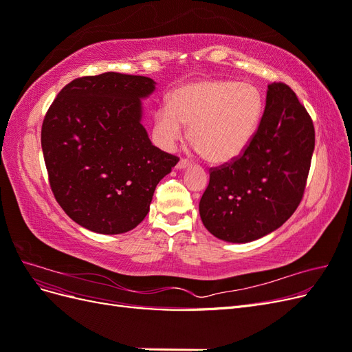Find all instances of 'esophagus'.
I'll return each mask as SVG.
<instances>
[{
  "instance_id": "obj_1",
  "label": "esophagus",
  "mask_w": 352,
  "mask_h": 352,
  "mask_svg": "<svg viewBox=\"0 0 352 352\" xmlns=\"http://www.w3.org/2000/svg\"><path fill=\"white\" fill-rule=\"evenodd\" d=\"M189 166V162H186V160H179V162H177V164H176V168L177 170H184V168H186Z\"/></svg>"
}]
</instances>
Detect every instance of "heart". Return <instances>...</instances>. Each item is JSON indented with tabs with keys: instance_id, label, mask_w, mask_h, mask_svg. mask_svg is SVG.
Segmentation results:
<instances>
[{
	"instance_id": "1",
	"label": "heart",
	"mask_w": 352,
	"mask_h": 352,
	"mask_svg": "<svg viewBox=\"0 0 352 352\" xmlns=\"http://www.w3.org/2000/svg\"><path fill=\"white\" fill-rule=\"evenodd\" d=\"M263 98L250 83L201 79L180 85L167 98V107L154 114V140L166 150L184 138L189 126L190 142L207 162L226 164L247 150L258 131Z\"/></svg>"
}]
</instances>
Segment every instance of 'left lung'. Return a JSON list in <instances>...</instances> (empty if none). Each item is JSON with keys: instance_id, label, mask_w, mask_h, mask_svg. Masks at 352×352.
<instances>
[{"instance_id": "left-lung-1", "label": "left lung", "mask_w": 352, "mask_h": 352, "mask_svg": "<svg viewBox=\"0 0 352 352\" xmlns=\"http://www.w3.org/2000/svg\"><path fill=\"white\" fill-rule=\"evenodd\" d=\"M314 151V126L295 92L267 87L258 131L241 157L210 170L199 216L216 238L245 243L289 219L304 195Z\"/></svg>"}]
</instances>
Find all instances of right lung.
Here are the masks:
<instances>
[{"mask_svg":"<svg viewBox=\"0 0 352 352\" xmlns=\"http://www.w3.org/2000/svg\"><path fill=\"white\" fill-rule=\"evenodd\" d=\"M154 89L150 78L107 72L72 80L48 109L41 145L50 186L82 228L102 235L136 228L179 162L141 123V100Z\"/></svg>","mask_w":352,"mask_h":352,"instance_id":"1","label":"right lung"}]
</instances>
